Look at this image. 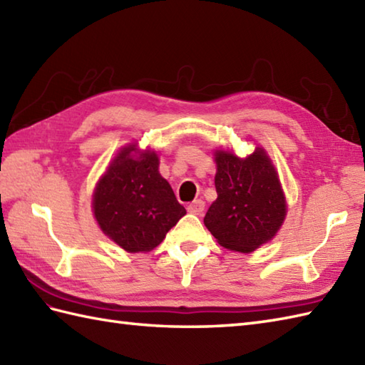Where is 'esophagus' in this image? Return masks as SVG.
<instances>
[{"label": "esophagus", "mask_w": 365, "mask_h": 365, "mask_svg": "<svg viewBox=\"0 0 365 365\" xmlns=\"http://www.w3.org/2000/svg\"><path fill=\"white\" fill-rule=\"evenodd\" d=\"M205 210V202L202 199H196L188 205V212L195 213V215H202V212Z\"/></svg>", "instance_id": "1"}]
</instances>
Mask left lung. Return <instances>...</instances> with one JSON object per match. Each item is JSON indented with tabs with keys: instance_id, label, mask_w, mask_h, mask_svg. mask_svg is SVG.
<instances>
[{
	"instance_id": "8db88e82",
	"label": "left lung",
	"mask_w": 365,
	"mask_h": 365,
	"mask_svg": "<svg viewBox=\"0 0 365 365\" xmlns=\"http://www.w3.org/2000/svg\"><path fill=\"white\" fill-rule=\"evenodd\" d=\"M215 202L204 218L207 229L227 250L251 252L276 235L285 218V199L276 170L263 149L247 158L215 155Z\"/></svg>"
}]
</instances>
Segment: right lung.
Returning <instances> with one entry per match:
<instances>
[{
    "mask_svg": "<svg viewBox=\"0 0 365 365\" xmlns=\"http://www.w3.org/2000/svg\"><path fill=\"white\" fill-rule=\"evenodd\" d=\"M125 147L100 178L94 215L100 229L128 252L150 251L165 240L182 216L170 185L158 173V157L147 150L135 158Z\"/></svg>",
    "mask_w": 365,
    "mask_h": 365,
    "instance_id": "1",
    "label": "right lung"
}]
</instances>
